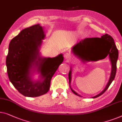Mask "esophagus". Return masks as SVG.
Listing matches in <instances>:
<instances>
[{"instance_id":"34e87169","label":"esophagus","mask_w":122,"mask_h":122,"mask_svg":"<svg viewBox=\"0 0 122 122\" xmlns=\"http://www.w3.org/2000/svg\"><path fill=\"white\" fill-rule=\"evenodd\" d=\"M64 57L65 58V59H66V61H69L70 59H71V54H70L69 52H65V53H64Z\"/></svg>"}]
</instances>
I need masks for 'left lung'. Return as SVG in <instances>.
<instances>
[{
    "mask_svg": "<svg viewBox=\"0 0 122 122\" xmlns=\"http://www.w3.org/2000/svg\"><path fill=\"white\" fill-rule=\"evenodd\" d=\"M72 52L82 61H97L101 58L98 57L103 53L105 58L109 56L111 63V72L109 81L106 86L102 92L92 98H96L103 94L108 89L109 85L115 77L117 70V61L118 58V51L116 47L114 40L110 35L105 34L101 38H86L80 41L72 48ZM71 68L69 73V85L73 92L77 96L81 97L71 89L70 83L71 81Z\"/></svg>",
    "mask_w": 122,
    "mask_h": 122,
    "instance_id": "left-lung-1",
    "label": "left lung"
}]
</instances>
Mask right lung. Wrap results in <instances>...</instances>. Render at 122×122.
I'll use <instances>...</instances> for the list:
<instances>
[{
  "label": "right lung",
  "mask_w": 122,
  "mask_h": 122,
  "mask_svg": "<svg viewBox=\"0 0 122 122\" xmlns=\"http://www.w3.org/2000/svg\"><path fill=\"white\" fill-rule=\"evenodd\" d=\"M45 36L43 27L37 24L22 30L9 43L6 59L9 79L25 96L46 93L51 79L64 60L62 54L54 58L41 56L40 48ZM35 72L40 74L37 81L33 80Z\"/></svg>",
  "instance_id": "add662e5"
}]
</instances>
